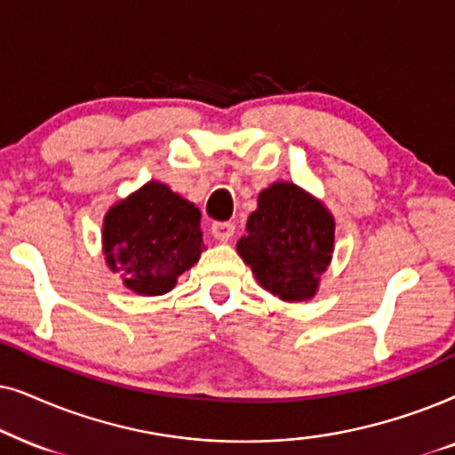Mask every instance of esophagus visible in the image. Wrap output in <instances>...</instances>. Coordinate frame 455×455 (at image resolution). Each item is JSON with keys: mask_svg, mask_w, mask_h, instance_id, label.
Returning a JSON list of instances; mask_svg holds the SVG:
<instances>
[{"mask_svg": "<svg viewBox=\"0 0 455 455\" xmlns=\"http://www.w3.org/2000/svg\"><path fill=\"white\" fill-rule=\"evenodd\" d=\"M212 235L218 241H228L235 235V224L231 222H214L212 224Z\"/></svg>", "mask_w": 455, "mask_h": 455, "instance_id": "esophagus-1", "label": "esophagus"}]
</instances>
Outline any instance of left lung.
Instances as JSON below:
<instances>
[{"instance_id": "left-lung-1", "label": "left lung", "mask_w": 455, "mask_h": 455, "mask_svg": "<svg viewBox=\"0 0 455 455\" xmlns=\"http://www.w3.org/2000/svg\"><path fill=\"white\" fill-rule=\"evenodd\" d=\"M237 253L259 287L283 301H307L335 251V218L326 205L289 180L259 191Z\"/></svg>"}]
</instances>
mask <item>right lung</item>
Returning a JSON list of instances; mask_svg holds the SVG:
<instances>
[{
    "instance_id": "obj_1",
    "label": "right lung",
    "mask_w": 455,
    "mask_h": 455,
    "mask_svg": "<svg viewBox=\"0 0 455 455\" xmlns=\"http://www.w3.org/2000/svg\"><path fill=\"white\" fill-rule=\"evenodd\" d=\"M199 212L160 180L106 212L101 250L112 272L137 295H164L205 250Z\"/></svg>"
}]
</instances>
